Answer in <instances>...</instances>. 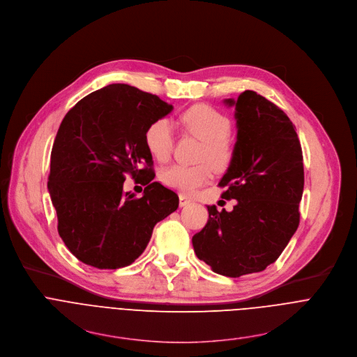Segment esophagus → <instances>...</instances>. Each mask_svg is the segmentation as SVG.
Here are the masks:
<instances>
[{"label": "esophagus", "mask_w": 357, "mask_h": 357, "mask_svg": "<svg viewBox=\"0 0 357 357\" xmlns=\"http://www.w3.org/2000/svg\"><path fill=\"white\" fill-rule=\"evenodd\" d=\"M188 204H191V200L188 199L187 195L180 194V207H185V206H188Z\"/></svg>", "instance_id": "34e87169"}]
</instances>
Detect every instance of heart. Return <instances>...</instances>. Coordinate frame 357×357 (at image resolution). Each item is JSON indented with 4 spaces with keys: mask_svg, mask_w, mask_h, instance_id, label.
Masks as SVG:
<instances>
[{
    "mask_svg": "<svg viewBox=\"0 0 357 357\" xmlns=\"http://www.w3.org/2000/svg\"><path fill=\"white\" fill-rule=\"evenodd\" d=\"M181 122L191 135L202 140L197 154L200 163L166 167L160 173V180L165 185L191 195L211 180L213 167L220 172L229 167L235 154V144L228 133L229 119L210 105L200 103L188 107L181 114ZM144 143L158 162H167L174 146V126L170 119L160 117L153 121L144 132Z\"/></svg>",
    "mask_w": 357,
    "mask_h": 357,
    "instance_id": "obj_1",
    "label": "heart"
}]
</instances>
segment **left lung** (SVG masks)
Wrapping results in <instances>:
<instances>
[{"mask_svg": "<svg viewBox=\"0 0 357 357\" xmlns=\"http://www.w3.org/2000/svg\"><path fill=\"white\" fill-rule=\"evenodd\" d=\"M235 105V154L220 181L232 211L208 206V221L192 236L194 251L220 275L261 272L280 258L298 229L303 192V155L287 113L254 91Z\"/></svg>", "mask_w": 357, "mask_h": 357, "instance_id": "left-lung-1", "label": "left lung"}]
</instances>
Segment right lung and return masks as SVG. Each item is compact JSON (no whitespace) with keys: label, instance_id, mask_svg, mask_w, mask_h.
<instances>
[{"label":"right lung","instance_id":"1","mask_svg":"<svg viewBox=\"0 0 357 357\" xmlns=\"http://www.w3.org/2000/svg\"><path fill=\"white\" fill-rule=\"evenodd\" d=\"M172 109L155 95L112 84L65 114L51 151L48 190L58 232L79 261L98 269L130 265L154 225L177 210V194L153 180L144 143L147 126ZM128 175L146 185L142 197L123 190Z\"/></svg>","mask_w":357,"mask_h":357}]
</instances>
